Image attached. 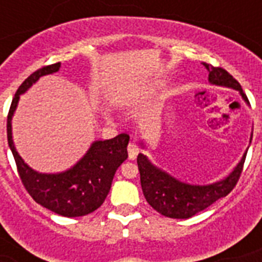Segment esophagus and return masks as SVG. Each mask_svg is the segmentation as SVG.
Instances as JSON below:
<instances>
[{
	"label": "esophagus",
	"mask_w": 262,
	"mask_h": 262,
	"mask_svg": "<svg viewBox=\"0 0 262 262\" xmlns=\"http://www.w3.org/2000/svg\"><path fill=\"white\" fill-rule=\"evenodd\" d=\"M139 147L135 143H130L127 145V154H129V159L130 160H135L137 158V155H139Z\"/></svg>",
	"instance_id": "obj_1"
}]
</instances>
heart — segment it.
Returning a JSON list of instances; mask_svg holds the SVG:
<instances>
[{"instance_id": "obj_1", "label": "heart", "mask_w": 262, "mask_h": 262, "mask_svg": "<svg viewBox=\"0 0 262 262\" xmlns=\"http://www.w3.org/2000/svg\"><path fill=\"white\" fill-rule=\"evenodd\" d=\"M133 102V96L132 95H123L121 98L118 99V103L121 106H127V104H130Z\"/></svg>"}]
</instances>
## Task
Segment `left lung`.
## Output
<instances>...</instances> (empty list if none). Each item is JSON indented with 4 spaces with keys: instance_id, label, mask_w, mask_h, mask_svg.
Here are the masks:
<instances>
[{
    "instance_id": "8db88e82",
    "label": "left lung",
    "mask_w": 262,
    "mask_h": 262,
    "mask_svg": "<svg viewBox=\"0 0 262 262\" xmlns=\"http://www.w3.org/2000/svg\"><path fill=\"white\" fill-rule=\"evenodd\" d=\"M204 65L209 72L208 81L212 85L238 91L242 99L249 104L248 96L244 94L241 84L227 71L208 63ZM252 137H250V143H252ZM141 147L145 148L143 141H141ZM246 154L248 151L245 152L239 163L236 164L235 168L226 178L208 185H191V183L182 182L162 168L156 167L144 154H139L137 164H139L140 182H141L144 197L155 211L163 216L172 219H189L195 213L204 211L205 208L212 205L222 197H226L234 189L242 172Z\"/></svg>"
}]
</instances>
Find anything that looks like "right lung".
Here are the masks:
<instances>
[{"label": "right lung", "instance_id": "add662e5", "mask_svg": "<svg viewBox=\"0 0 262 262\" xmlns=\"http://www.w3.org/2000/svg\"><path fill=\"white\" fill-rule=\"evenodd\" d=\"M61 62L34 72L16 91L10 104L6 132L8 144L16 160L23 185L30 195L42 207L65 217H79L96 211L110 191L115 171L127 159L129 136L126 133L110 140H96L81 159L62 172L46 174L35 171L18 155L12 137V118L20 95L30 90L42 76L59 71Z\"/></svg>", "mask_w": 262, "mask_h": 262}]
</instances>
